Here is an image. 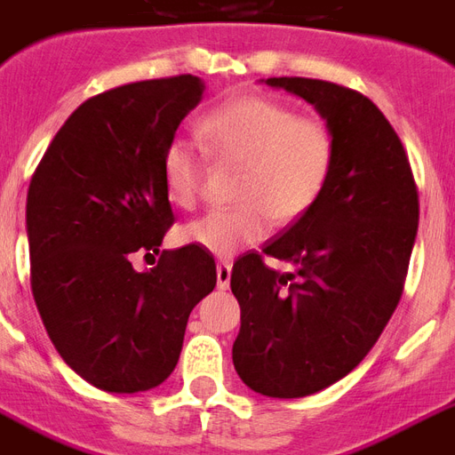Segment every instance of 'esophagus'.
<instances>
[{"mask_svg": "<svg viewBox=\"0 0 455 455\" xmlns=\"http://www.w3.org/2000/svg\"><path fill=\"white\" fill-rule=\"evenodd\" d=\"M216 277H218V290H228V287H230V277H232L230 263H218Z\"/></svg>", "mask_w": 455, "mask_h": 455, "instance_id": "obj_1", "label": "esophagus"}]
</instances>
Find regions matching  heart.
Returning a JSON list of instances; mask_svg holds the SVG:
<instances>
[{"label": "heart", "instance_id": "1", "mask_svg": "<svg viewBox=\"0 0 455 455\" xmlns=\"http://www.w3.org/2000/svg\"><path fill=\"white\" fill-rule=\"evenodd\" d=\"M204 149L223 164L239 165L235 209L211 211L180 230L185 244L230 259L242 246L266 237L267 218L290 225L306 216L325 192L334 168V137L325 123L299 118L290 107L242 97L199 123ZM165 196L192 209L202 189V161L189 142L175 140L161 161Z\"/></svg>", "mask_w": 455, "mask_h": 455}]
</instances>
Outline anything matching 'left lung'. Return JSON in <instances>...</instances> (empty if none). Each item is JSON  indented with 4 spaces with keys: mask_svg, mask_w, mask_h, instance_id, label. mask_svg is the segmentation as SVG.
<instances>
[{
    "mask_svg": "<svg viewBox=\"0 0 455 455\" xmlns=\"http://www.w3.org/2000/svg\"><path fill=\"white\" fill-rule=\"evenodd\" d=\"M311 104L334 137V168L306 216L263 253H246L230 287L242 308L232 344L249 389L301 399L339 382L368 355L399 304L418 235V189L399 135L368 97L325 80L267 77Z\"/></svg>",
    "mask_w": 455,
    "mask_h": 455,
    "instance_id": "left-lung-1",
    "label": "left lung"
}]
</instances>
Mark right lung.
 <instances>
[{
  "mask_svg": "<svg viewBox=\"0 0 455 455\" xmlns=\"http://www.w3.org/2000/svg\"><path fill=\"white\" fill-rule=\"evenodd\" d=\"M202 77L130 83L68 116L28 189L33 297L61 358L97 389L137 394L171 378L192 308L216 287L199 246L161 251L172 209L161 161L204 100ZM137 251L161 252L140 274Z\"/></svg>",
  "mask_w": 455,
  "mask_h": 455,
  "instance_id": "1",
  "label": "right lung"
}]
</instances>
